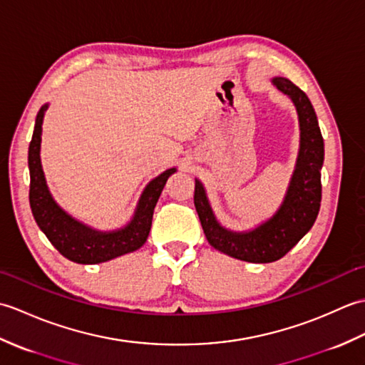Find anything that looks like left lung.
Returning <instances> with one entry per match:
<instances>
[{"label": "left lung", "mask_w": 365, "mask_h": 365, "mask_svg": "<svg viewBox=\"0 0 365 365\" xmlns=\"http://www.w3.org/2000/svg\"><path fill=\"white\" fill-rule=\"evenodd\" d=\"M273 83L293 100L301 128L297 169L279 212L252 232L234 234L216 222L199 180L195 187L196 212L208 243L230 257L252 263H269L284 257L314 226L322 200L324 145L314 106L304 92L290 80L274 78Z\"/></svg>", "instance_id": "8db88e82"}]
</instances>
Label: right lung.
<instances>
[{"instance_id": "add662e5", "label": "right lung", "mask_w": 365, "mask_h": 365, "mask_svg": "<svg viewBox=\"0 0 365 365\" xmlns=\"http://www.w3.org/2000/svg\"><path fill=\"white\" fill-rule=\"evenodd\" d=\"M46 111V105L37 113L33 139L29 143L28 165H29V205L34 215L37 226L42 229L50 243L67 257L76 263H100L122 254L136 251L149 237L153 208L165 188L166 180L175 169H168L147 185L141 200L136 208L135 218L127 227L103 234V232L91 230L54 204L48 188H46L43 170L41 165V135L42 120Z\"/></svg>"}]
</instances>
